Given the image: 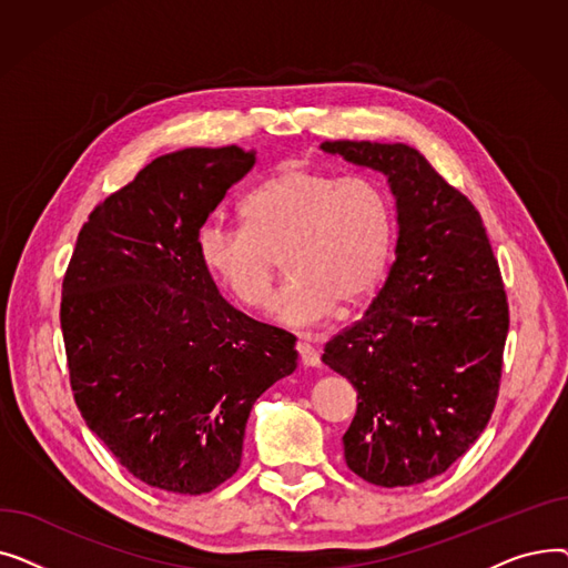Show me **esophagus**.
<instances>
[{
  "instance_id": "1",
  "label": "esophagus",
  "mask_w": 568,
  "mask_h": 568,
  "mask_svg": "<svg viewBox=\"0 0 568 568\" xmlns=\"http://www.w3.org/2000/svg\"><path fill=\"white\" fill-rule=\"evenodd\" d=\"M296 352H300V359L306 368H315L320 366V354L317 349L311 345V341L306 336H300V341H296Z\"/></svg>"
}]
</instances>
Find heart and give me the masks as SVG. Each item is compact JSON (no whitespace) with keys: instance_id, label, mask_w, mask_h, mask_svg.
Masks as SVG:
<instances>
[{"instance_id":"obj_1","label":"heart","mask_w":568,"mask_h":568,"mask_svg":"<svg viewBox=\"0 0 568 568\" xmlns=\"http://www.w3.org/2000/svg\"><path fill=\"white\" fill-rule=\"evenodd\" d=\"M242 227L206 225V272L248 311L272 306L278 260L290 283L274 315L311 326L336 306L362 304L377 287L394 244L389 195L368 176H343L287 163L239 204Z\"/></svg>"}]
</instances>
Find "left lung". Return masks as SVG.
Segmentation results:
<instances>
[{
  "mask_svg": "<svg viewBox=\"0 0 568 568\" xmlns=\"http://www.w3.org/2000/svg\"><path fill=\"white\" fill-rule=\"evenodd\" d=\"M377 170L396 197V262L366 315L324 345L356 389L345 463L364 481L416 486L449 469L495 409L509 304L476 206L403 142H322Z\"/></svg>",
  "mask_w": 568,
  "mask_h": 568,
  "instance_id": "obj_1",
  "label": "left lung"
}]
</instances>
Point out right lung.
Wrapping results in <instances>:
<instances>
[{
    "label": "right lung",
    "mask_w": 568,
    "mask_h": 568,
    "mask_svg": "<svg viewBox=\"0 0 568 568\" xmlns=\"http://www.w3.org/2000/svg\"><path fill=\"white\" fill-rule=\"evenodd\" d=\"M253 165L234 144L159 156L89 214L62 283L82 419L159 490L227 481L253 403L296 368V338L232 308L200 257V227Z\"/></svg>",
    "instance_id": "right-lung-1"
}]
</instances>
